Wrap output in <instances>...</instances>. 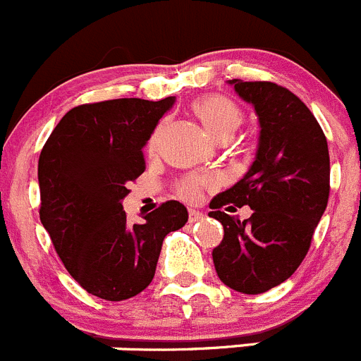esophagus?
Returning <instances> with one entry per match:
<instances>
[{
  "mask_svg": "<svg viewBox=\"0 0 361 361\" xmlns=\"http://www.w3.org/2000/svg\"><path fill=\"white\" fill-rule=\"evenodd\" d=\"M204 215L201 214L200 210H188V221L190 222H197V221H203Z\"/></svg>",
  "mask_w": 361,
  "mask_h": 361,
  "instance_id": "1",
  "label": "esophagus"
}]
</instances>
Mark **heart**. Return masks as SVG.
<instances>
[{"instance_id":"b5f03b06","label":"heart","mask_w":361,"mask_h":361,"mask_svg":"<svg viewBox=\"0 0 361 361\" xmlns=\"http://www.w3.org/2000/svg\"><path fill=\"white\" fill-rule=\"evenodd\" d=\"M192 110L197 116V119L201 121L204 130L214 139H217L219 135H233L235 130L240 126L242 119H244L240 106L235 101H231L230 97L221 96V94H212V96L201 97V99H197L196 103L192 104ZM158 131H160V128H157L149 137V142H147L149 149H153L154 144H157ZM208 185H212V178L187 176L178 183L176 192L178 196L183 197V200L197 201Z\"/></svg>"}]
</instances>
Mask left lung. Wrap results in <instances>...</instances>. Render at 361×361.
I'll use <instances>...</instances> for the list:
<instances>
[{"label":"left lung","mask_w":361,"mask_h":361,"mask_svg":"<svg viewBox=\"0 0 361 361\" xmlns=\"http://www.w3.org/2000/svg\"><path fill=\"white\" fill-rule=\"evenodd\" d=\"M230 83L255 106L262 130L251 169L210 203V217L224 228L212 257L226 287L255 295L281 285L305 260L328 204L329 151L321 124L294 92L272 82ZM226 204H245L252 217L222 212Z\"/></svg>","instance_id":"left-lung-1"}]
</instances>
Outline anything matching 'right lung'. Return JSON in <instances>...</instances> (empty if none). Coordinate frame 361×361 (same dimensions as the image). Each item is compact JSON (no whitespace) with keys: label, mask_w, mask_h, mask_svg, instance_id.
<instances>
[{"label":"right lung","mask_w":361,"mask_h":361,"mask_svg":"<svg viewBox=\"0 0 361 361\" xmlns=\"http://www.w3.org/2000/svg\"><path fill=\"white\" fill-rule=\"evenodd\" d=\"M174 97L85 103L60 119L39 157L40 222L82 288L106 301L140 294L153 279L165 235L187 208L165 201L130 224L123 200L146 169L142 147Z\"/></svg>","instance_id":"obj_1"}]
</instances>
